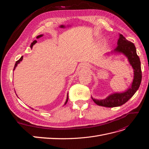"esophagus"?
<instances>
[{"instance_id":"1","label":"esophagus","mask_w":149,"mask_h":149,"mask_svg":"<svg viewBox=\"0 0 149 149\" xmlns=\"http://www.w3.org/2000/svg\"><path fill=\"white\" fill-rule=\"evenodd\" d=\"M89 65H84V68H86V69H88V68H89Z\"/></svg>"}]
</instances>
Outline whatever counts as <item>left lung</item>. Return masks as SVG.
Returning a JSON list of instances; mask_svg holds the SVG:
<instances>
[{"label": "left lung", "instance_id": "left-lung-1", "mask_svg": "<svg viewBox=\"0 0 149 149\" xmlns=\"http://www.w3.org/2000/svg\"><path fill=\"white\" fill-rule=\"evenodd\" d=\"M122 53L127 58L130 65L134 70V79L130 88L123 93H115L110 94L104 100H96L92 97L97 105L106 107H114L122 106L131 98L139 89L142 80L141 61L137 55L134 44L128 41L122 34H119L118 47L112 53Z\"/></svg>", "mask_w": 149, "mask_h": 149}]
</instances>
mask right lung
Returning a JSON list of instances; mask_svg holds the SVG:
<instances>
[{
  "instance_id": "right-lung-1",
  "label": "right lung",
  "mask_w": 149,
  "mask_h": 149,
  "mask_svg": "<svg viewBox=\"0 0 149 149\" xmlns=\"http://www.w3.org/2000/svg\"><path fill=\"white\" fill-rule=\"evenodd\" d=\"M43 36V35H38V36H37V38H40V37H42ZM37 40H34V41L31 43V45H30V48H32V47H33V46L34 45L37 43ZM22 59H23V56H21V58H20V59L18 60V61H16V63H15V66H14V68H13V70H15V68H16V66H17V65L22 60ZM68 94H67V98H66V101H65V105L67 103V102H68ZM31 109H32V108H31Z\"/></svg>"
}]
</instances>
